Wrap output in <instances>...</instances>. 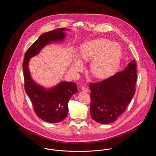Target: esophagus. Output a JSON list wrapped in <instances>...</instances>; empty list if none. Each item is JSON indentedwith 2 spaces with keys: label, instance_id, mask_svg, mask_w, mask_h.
I'll use <instances>...</instances> for the list:
<instances>
[{
  "label": "esophagus",
  "instance_id": "34e87169",
  "mask_svg": "<svg viewBox=\"0 0 156 156\" xmlns=\"http://www.w3.org/2000/svg\"><path fill=\"white\" fill-rule=\"evenodd\" d=\"M82 91L84 92H88L89 91V89H88V88H87V87H85V88H82Z\"/></svg>",
  "mask_w": 156,
  "mask_h": 156
}]
</instances>
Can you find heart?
I'll use <instances>...</instances> for the list:
<instances>
[{
	"mask_svg": "<svg viewBox=\"0 0 156 156\" xmlns=\"http://www.w3.org/2000/svg\"><path fill=\"white\" fill-rule=\"evenodd\" d=\"M78 56L83 61L92 59L89 66V71L97 79H104L116 70L119 66L122 56L120 45L105 38H98L88 41L80 47ZM73 67L75 71L82 67L80 60L74 59Z\"/></svg>",
	"mask_w": 156,
	"mask_h": 156,
	"instance_id": "b5f03b06",
	"label": "heart"
}]
</instances>
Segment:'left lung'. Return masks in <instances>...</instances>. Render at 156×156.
<instances>
[{"label":"left lung","instance_id":"8db88e82","mask_svg":"<svg viewBox=\"0 0 156 156\" xmlns=\"http://www.w3.org/2000/svg\"><path fill=\"white\" fill-rule=\"evenodd\" d=\"M137 66L133 60L126 68L97 83H90V112L92 118L102 124L116 120L126 111L135 94Z\"/></svg>","mask_w":156,"mask_h":156}]
</instances>
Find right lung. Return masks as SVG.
Segmentation results:
<instances>
[{
    "instance_id": "add662e5",
    "label": "right lung",
    "mask_w": 156,
    "mask_h": 156,
    "mask_svg": "<svg viewBox=\"0 0 156 156\" xmlns=\"http://www.w3.org/2000/svg\"><path fill=\"white\" fill-rule=\"evenodd\" d=\"M68 30L59 28L43 34L26 51L23 62L24 89L33 109L39 118L51 123L60 122L67 117L68 101L77 92V86L74 82H62L51 89H44L31 80L28 63L30 58L37 54L45 45L62 40L65 37L64 31Z\"/></svg>"
}]
</instances>
